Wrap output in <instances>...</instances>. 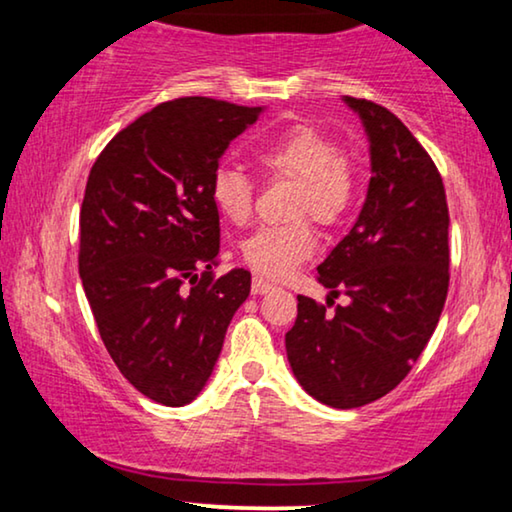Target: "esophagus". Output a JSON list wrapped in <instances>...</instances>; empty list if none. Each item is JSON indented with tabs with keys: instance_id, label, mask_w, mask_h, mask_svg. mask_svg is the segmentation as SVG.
<instances>
[{
	"instance_id": "1",
	"label": "esophagus",
	"mask_w": 512,
	"mask_h": 512,
	"mask_svg": "<svg viewBox=\"0 0 512 512\" xmlns=\"http://www.w3.org/2000/svg\"><path fill=\"white\" fill-rule=\"evenodd\" d=\"M272 289H275V284H272L270 279L258 277V275L251 279V293H256V296H261V293H268Z\"/></svg>"
}]
</instances>
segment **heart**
<instances>
[{
  "label": "heart",
  "instance_id": "b5f03b06",
  "mask_svg": "<svg viewBox=\"0 0 512 512\" xmlns=\"http://www.w3.org/2000/svg\"><path fill=\"white\" fill-rule=\"evenodd\" d=\"M254 163L272 179H291L286 214L293 221L258 228L242 242V258L256 275L282 279L317 249L312 216L331 228L345 219L356 200V167L340 153L328 132L310 123H296L270 132L254 144ZM212 200L223 219L244 226L254 214V184L235 167H219L212 179Z\"/></svg>",
  "mask_w": 512,
  "mask_h": 512
}]
</instances>
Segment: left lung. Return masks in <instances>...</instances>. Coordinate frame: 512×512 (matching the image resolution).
Instances as JSON below:
<instances>
[{
  "label": "left lung",
  "instance_id": "8db88e82",
  "mask_svg": "<svg viewBox=\"0 0 512 512\" xmlns=\"http://www.w3.org/2000/svg\"><path fill=\"white\" fill-rule=\"evenodd\" d=\"M345 102L366 128L373 177L359 219L317 279L333 297L345 292L350 305L328 313L298 296L286 333L300 387L340 410L373 403L405 380L436 331L450 286V214L436 163L382 104Z\"/></svg>",
  "mask_w": 512,
  "mask_h": 512
}]
</instances>
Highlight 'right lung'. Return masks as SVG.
Segmentation results:
<instances>
[{
	"mask_svg": "<svg viewBox=\"0 0 512 512\" xmlns=\"http://www.w3.org/2000/svg\"><path fill=\"white\" fill-rule=\"evenodd\" d=\"M261 107L179 97L123 128L97 156L81 205L79 275L97 331L125 380L170 408L191 403L251 291L216 277L212 179Z\"/></svg>",
	"mask_w": 512,
	"mask_h": 512,
	"instance_id": "right-lung-1",
	"label": "right lung"
}]
</instances>
